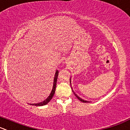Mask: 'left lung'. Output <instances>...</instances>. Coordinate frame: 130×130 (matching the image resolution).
I'll return each instance as SVG.
<instances>
[{"label":"left lung","mask_w":130,"mask_h":130,"mask_svg":"<svg viewBox=\"0 0 130 130\" xmlns=\"http://www.w3.org/2000/svg\"><path fill=\"white\" fill-rule=\"evenodd\" d=\"M71 79H70V83H71ZM71 88H72V87H71ZM72 92H74V91H73V90H72ZM74 94H75V95H76V98H77V99H79V100L80 101H82V102H83V103H88V101H85V100H83V99H82V98H79V97L78 96V95H76V94H75V93L74 92Z\"/></svg>","instance_id":"1"}]
</instances>
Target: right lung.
<instances>
[{"mask_svg": "<svg viewBox=\"0 0 130 130\" xmlns=\"http://www.w3.org/2000/svg\"><path fill=\"white\" fill-rule=\"evenodd\" d=\"M58 70H56L55 73V76H54V82H53V89H52L50 95H48V98L44 100L43 101L41 102V103H36V104H30L31 105H35V106H43V105H45L48 103V102L50 101L51 100V99L53 98V97L54 96V94L55 93V90H56V82H57V79H58Z\"/></svg>", "mask_w": 130, "mask_h": 130, "instance_id": "obj_1", "label": "right lung"}]
</instances>
